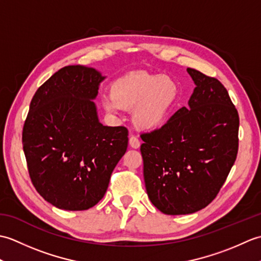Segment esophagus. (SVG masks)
Segmentation results:
<instances>
[{
  "label": "esophagus",
  "mask_w": 261,
  "mask_h": 261,
  "mask_svg": "<svg viewBox=\"0 0 261 261\" xmlns=\"http://www.w3.org/2000/svg\"><path fill=\"white\" fill-rule=\"evenodd\" d=\"M129 145H130V147H131V148L138 149V148L140 147V141H139V139H138L137 137H135V136H131V137H130V139H129Z\"/></svg>",
  "instance_id": "esophagus-1"
}]
</instances>
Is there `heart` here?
Wrapping results in <instances>:
<instances>
[{"label": "heart", "mask_w": 261, "mask_h": 261, "mask_svg": "<svg viewBox=\"0 0 261 261\" xmlns=\"http://www.w3.org/2000/svg\"><path fill=\"white\" fill-rule=\"evenodd\" d=\"M178 98L179 86L173 77L134 71L111 84V94L102 97V104L112 114L121 109L132 110V122L137 129L150 131L167 121Z\"/></svg>", "instance_id": "obj_1"}]
</instances>
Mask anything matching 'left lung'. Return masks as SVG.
<instances>
[{"label": "left lung", "mask_w": 261, "mask_h": 261, "mask_svg": "<svg viewBox=\"0 0 261 261\" xmlns=\"http://www.w3.org/2000/svg\"><path fill=\"white\" fill-rule=\"evenodd\" d=\"M195 84L158 130L141 136L143 178L151 203L168 215L191 214L213 201L238 153L239 115L216 80L187 68Z\"/></svg>", "instance_id": "left-lung-1"}]
</instances>
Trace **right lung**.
<instances>
[{"label": "right lung", "mask_w": 261, "mask_h": 261, "mask_svg": "<svg viewBox=\"0 0 261 261\" xmlns=\"http://www.w3.org/2000/svg\"><path fill=\"white\" fill-rule=\"evenodd\" d=\"M107 79L86 66H66L38 88L22 141L30 178L54 206L84 211L102 199L127 148L124 126H107L94 103Z\"/></svg>", "instance_id": "1"}]
</instances>
